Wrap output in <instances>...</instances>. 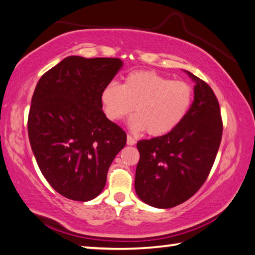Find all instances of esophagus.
Instances as JSON below:
<instances>
[{"instance_id": "obj_1", "label": "esophagus", "mask_w": 255, "mask_h": 255, "mask_svg": "<svg viewBox=\"0 0 255 255\" xmlns=\"http://www.w3.org/2000/svg\"><path fill=\"white\" fill-rule=\"evenodd\" d=\"M135 142H136V141H135L134 137L128 134V139H127V143H128V145H133V144H135Z\"/></svg>"}]
</instances>
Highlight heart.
Masks as SVG:
<instances>
[{
  "mask_svg": "<svg viewBox=\"0 0 255 255\" xmlns=\"http://www.w3.org/2000/svg\"><path fill=\"white\" fill-rule=\"evenodd\" d=\"M193 97V88L189 83L175 81L152 71H134L125 77L123 85L116 81L108 83L102 100L112 121L125 119L134 106L136 114L130 120V127L158 136L181 124Z\"/></svg>",
  "mask_w": 255,
  "mask_h": 255,
  "instance_id": "obj_1",
  "label": "heart"
}]
</instances>
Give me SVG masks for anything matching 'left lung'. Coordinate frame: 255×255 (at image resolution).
I'll list each match as a JSON object with an SVG mask.
<instances>
[{
    "mask_svg": "<svg viewBox=\"0 0 255 255\" xmlns=\"http://www.w3.org/2000/svg\"><path fill=\"white\" fill-rule=\"evenodd\" d=\"M194 81V100L181 124L165 135L136 143L140 159L135 192L155 208L176 207L197 193L214 165L223 135V120L214 90L185 71Z\"/></svg>",
    "mask_w": 255,
    "mask_h": 255,
    "instance_id": "1",
    "label": "left lung"
}]
</instances>
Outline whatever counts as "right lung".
<instances>
[{
	"label": "right lung",
	"mask_w": 255,
	"mask_h": 255,
	"mask_svg": "<svg viewBox=\"0 0 255 255\" xmlns=\"http://www.w3.org/2000/svg\"><path fill=\"white\" fill-rule=\"evenodd\" d=\"M123 62L69 56L37 83L28 135L41 174L61 195L89 201L103 191L127 133L103 112L102 95Z\"/></svg>",
	"instance_id": "right-lung-1"
}]
</instances>
